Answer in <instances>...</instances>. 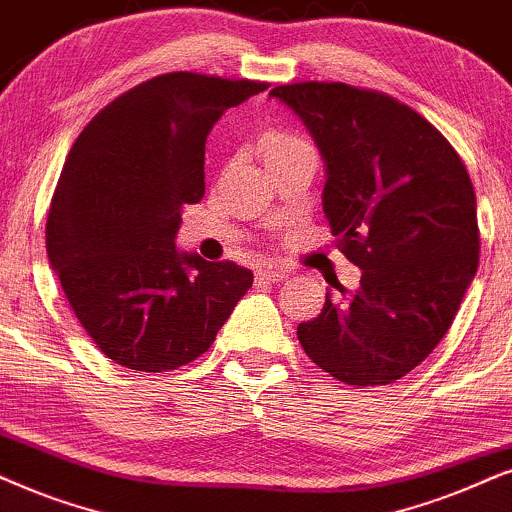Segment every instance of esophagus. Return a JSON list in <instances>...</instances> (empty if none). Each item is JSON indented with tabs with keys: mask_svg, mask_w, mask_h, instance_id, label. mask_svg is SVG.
I'll list each match as a JSON object with an SVG mask.
<instances>
[{
	"mask_svg": "<svg viewBox=\"0 0 512 512\" xmlns=\"http://www.w3.org/2000/svg\"><path fill=\"white\" fill-rule=\"evenodd\" d=\"M255 276H257V281H262V283H281V281H286L290 274L286 269H278V267H260Z\"/></svg>",
	"mask_w": 512,
	"mask_h": 512,
	"instance_id": "34e87169",
	"label": "esophagus"
}]
</instances>
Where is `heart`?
Listing matches in <instances>:
<instances>
[{
    "mask_svg": "<svg viewBox=\"0 0 512 512\" xmlns=\"http://www.w3.org/2000/svg\"><path fill=\"white\" fill-rule=\"evenodd\" d=\"M307 148H312V146H309L307 141L300 137V134L288 132V129L271 127L260 137V155L267 165L271 163V160L286 158V155H290V153L307 151Z\"/></svg>",
    "mask_w": 512,
    "mask_h": 512,
    "instance_id": "heart-1",
    "label": "heart"
}]
</instances>
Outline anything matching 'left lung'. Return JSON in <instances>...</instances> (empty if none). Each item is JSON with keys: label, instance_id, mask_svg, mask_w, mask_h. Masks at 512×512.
Returning a JSON list of instances; mask_svg holds the SVG:
<instances>
[{"label": "left lung", "instance_id": "left-lung-1", "mask_svg": "<svg viewBox=\"0 0 512 512\" xmlns=\"http://www.w3.org/2000/svg\"><path fill=\"white\" fill-rule=\"evenodd\" d=\"M269 96L300 115L326 163L323 212L361 269L297 326L316 366L340 383L404 378L439 345L480 262L477 200L461 155L423 115L345 82H295Z\"/></svg>", "mask_w": 512, "mask_h": 512}]
</instances>
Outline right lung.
Masks as SVG:
<instances>
[{
  "instance_id": "obj_1",
  "label": "right lung",
  "mask_w": 512,
  "mask_h": 512,
  "mask_svg": "<svg viewBox=\"0 0 512 512\" xmlns=\"http://www.w3.org/2000/svg\"><path fill=\"white\" fill-rule=\"evenodd\" d=\"M267 82L165 73L101 108L70 148L47 215V255L70 307L115 364L144 373L208 352L252 286L236 262L174 248L205 193V141Z\"/></svg>"
}]
</instances>
